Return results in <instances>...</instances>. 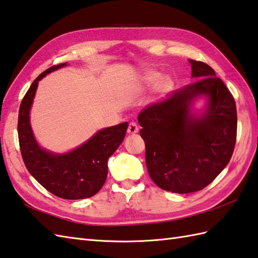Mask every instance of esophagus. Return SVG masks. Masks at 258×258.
Returning a JSON list of instances; mask_svg holds the SVG:
<instances>
[{
  "mask_svg": "<svg viewBox=\"0 0 258 258\" xmlns=\"http://www.w3.org/2000/svg\"><path fill=\"white\" fill-rule=\"evenodd\" d=\"M127 131H128V134H130V135L137 134V133H138V131H139L138 124H137L136 122H130V123H129V125H128V129H127Z\"/></svg>",
  "mask_w": 258,
  "mask_h": 258,
  "instance_id": "1",
  "label": "esophagus"
}]
</instances>
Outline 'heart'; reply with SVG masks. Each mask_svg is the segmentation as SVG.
<instances>
[{
    "label": "heart",
    "mask_w": 258,
    "mask_h": 258,
    "mask_svg": "<svg viewBox=\"0 0 258 258\" xmlns=\"http://www.w3.org/2000/svg\"><path fill=\"white\" fill-rule=\"evenodd\" d=\"M158 78H159V74H157V73H149V74H147V75L145 76V83L146 84H153V83H156L157 81H158ZM168 87V82H163V83H161V89H165Z\"/></svg>",
    "instance_id": "b5f03b06"
}]
</instances>
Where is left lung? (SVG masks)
Segmentation results:
<instances>
[{
    "instance_id": "1",
    "label": "left lung",
    "mask_w": 258,
    "mask_h": 258,
    "mask_svg": "<svg viewBox=\"0 0 258 258\" xmlns=\"http://www.w3.org/2000/svg\"><path fill=\"white\" fill-rule=\"evenodd\" d=\"M188 61L197 81L138 116L149 175L162 190L180 194L202 190L222 172L232 158L237 133L236 104L230 90L208 64ZM201 95L208 98V107L194 116L191 102Z\"/></svg>"
}]
</instances>
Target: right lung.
<instances>
[{"label": "right lung", "mask_w": 258, "mask_h": 258, "mask_svg": "<svg viewBox=\"0 0 258 258\" xmlns=\"http://www.w3.org/2000/svg\"><path fill=\"white\" fill-rule=\"evenodd\" d=\"M66 66V62L49 67L31 85L22 99L17 122L23 161L35 180L53 193L66 200L87 199L105 184L108 159L121 145L128 122L99 130L84 145L64 154H55L38 146L30 123V110L38 82L47 74Z\"/></svg>", "instance_id": "obj_1"}]
</instances>
